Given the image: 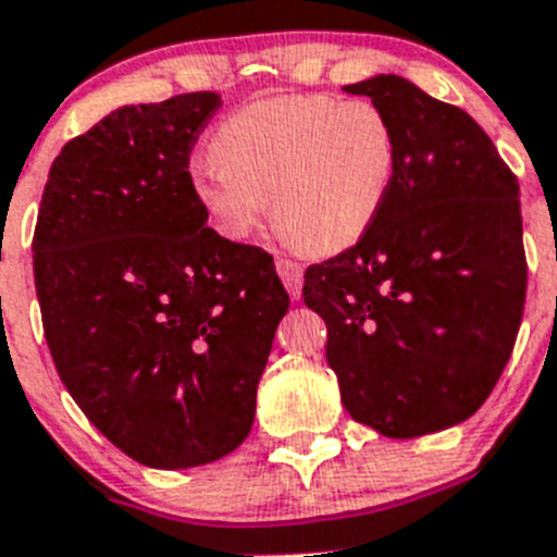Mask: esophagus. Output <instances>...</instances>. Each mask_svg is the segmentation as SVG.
<instances>
[{"instance_id": "esophagus-1", "label": "esophagus", "mask_w": 557, "mask_h": 557, "mask_svg": "<svg viewBox=\"0 0 557 557\" xmlns=\"http://www.w3.org/2000/svg\"><path fill=\"white\" fill-rule=\"evenodd\" d=\"M275 270H278V275H282L284 287L289 289V295H293L295 301L301 298V287H304V268L295 259H287V256H278L275 259Z\"/></svg>"}]
</instances>
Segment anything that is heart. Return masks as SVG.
<instances>
[{
  "label": "heart",
  "instance_id": "b5f03b06",
  "mask_svg": "<svg viewBox=\"0 0 557 557\" xmlns=\"http://www.w3.org/2000/svg\"><path fill=\"white\" fill-rule=\"evenodd\" d=\"M195 161L189 191L220 234L245 239L270 200L275 228L309 253L359 243L391 198L396 125L376 102L268 97L228 113Z\"/></svg>",
  "mask_w": 557,
  "mask_h": 557
}]
</instances>
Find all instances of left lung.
<instances>
[{
    "label": "left lung",
    "instance_id": "8db88e82",
    "mask_svg": "<svg viewBox=\"0 0 557 557\" xmlns=\"http://www.w3.org/2000/svg\"><path fill=\"white\" fill-rule=\"evenodd\" d=\"M396 125L398 170L357 245L304 273L348 416L418 437L474 416L508 366L528 259L519 181L462 108L410 81L346 86Z\"/></svg>",
    "mask_w": 557,
    "mask_h": 557
}]
</instances>
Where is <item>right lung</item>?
I'll use <instances>...</instances> for the list:
<instances>
[{
  "instance_id": "right-lung-1",
  "label": "right lung",
  "mask_w": 557,
  "mask_h": 557,
  "mask_svg": "<svg viewBox=\"0 0 557 557\" xmlns=\"http://www.w3.org/2000/svg\"><path fill=\"white\" fill-rule=\"evenodd\" d=\"M223 106L191 91L125 106L66 141L33 234L58 376L150 469L220 460L248 437L289 295L273 256L206 225L189 156Z\"/></svg>"
}]
</instances>
